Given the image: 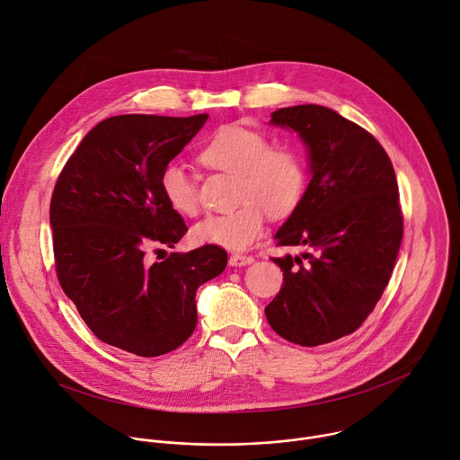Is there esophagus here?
I'll return each instance as SVG.
<instances>
[{
  "label": "esophagus",
  "mask_w": 460,
  "mask_h": 460,
  "mask_svg": "<svg viewBox=\"0 0 460 460\" xmlns=\"http://www.w3.org/2000/svg\"><path fill=\"white\" fill-rule=\"evenodd\" d=\"M252 261H254L252 256H247V254H231L229 266H233V268H242V266L252 264Z\"/></svg>",
  "instance_id": "obj_1"
}]
</instances>
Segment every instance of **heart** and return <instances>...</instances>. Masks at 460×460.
I'll list each match as a JSON object with an SVG mask.
<instances>
[{"label": "heart", "instance_id": "heart-1", "mask_svg": "<svg viewBox=\"0 0 460 460\" xmlns=\"http://www.w3.org/2000/svg\"><path fill=\"white\" fill-rule=\"evenodd\" d=\"M199 158L204 165L238 178L234 200L240 206L196 224L192 229L196 243L243 251L264 231L266 213L286 218L302 200L305 189L302 158L291 149L271 147L258 130L236 123L222 125L200 149ZM160 185L176 213L183 217L199 213V192L181 165H167Z\"/></svg>", "mask_w": 460, "mask_h": 460}]
</instances>
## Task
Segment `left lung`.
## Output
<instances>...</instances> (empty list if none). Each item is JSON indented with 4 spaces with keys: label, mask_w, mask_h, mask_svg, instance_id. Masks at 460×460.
Here are the masks:
<instances>
[{
    "label": "left lung",
    "mask_w": 460,
    "mask_h": 460,
    "mask_svg": "<svg viewBox=\"0 0 460 460\" xmlns=\"http://www.w3.org/2000/svg\"><path fill=\"white\" fill-rule=\"evenodd\" d=\"M270 123L298 135L311 180L275 233L302 252L273 258L284 284L266 316L282 339L313 348L358 330L389 282L402 242L397 176L367 130L333 109L284 107Z\"/></svg>",
    "instance_id": "left-lung-1"
}]
</instances>
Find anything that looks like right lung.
I'll list each match as a JSON object with an SVG mask.
<instances>
[{
    "label": "right lung",
    "mask_w": 460,
    "mask_h": 460,
    "mask_svg": "<svg viewBox=\"0 0 460 460\" xmlns=\"http://www.w3.org/2000/svg\"><path fill=\"white\" fill-rule=\"evenodd\" d=\"M208 118H107L89 130L52 192L61 289L102 342L138 357L165 355L192 335L196 291L227 266L218 245L147 260L149 249L174 247L187 231L160 178Z\"/></svg>",
    "instance_id": "obj_1"
}]
</instances>
